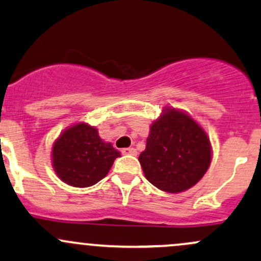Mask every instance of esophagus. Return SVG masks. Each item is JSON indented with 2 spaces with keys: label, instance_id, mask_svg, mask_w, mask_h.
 Segmentation results:
<instances>
[{
  "label": "esophagus",
  "instance_id": "34e87169",
  "mask_svg": "<svg viewBox=\"0 0 261 261\" xmlns=\"http://www.w3.org/2000/svg\"><path fill=\"white\" fill-rule=\"evenodd\" d=\"M121 153L122 154H131V156H136L137 151L135 150V148H133V147H126V148H122Z\"/></svg>",
  "mask_w": 261,
  "mask_h": 261
}]
</instances>
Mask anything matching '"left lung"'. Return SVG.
I'll use <instances>...</instances> for the list:
<instances>
[{
  "label": "left lung",
  "instance_id": "left-lung-1",
  "mask_svg": "<svg viewBox=\"0 0 261 261\" xmlns=\"http://www.w3.org/2000/svg\"><path fill=\"white\" fill-rule=\"evenodd\" d=\"M211 156L210 140L203 128L186 114L168 109L151 126L139 161L154 187L178 193L202 178Z\"/></svg>",
  "mask_w": 261,
  "mask_h": 261
}]
</instances>
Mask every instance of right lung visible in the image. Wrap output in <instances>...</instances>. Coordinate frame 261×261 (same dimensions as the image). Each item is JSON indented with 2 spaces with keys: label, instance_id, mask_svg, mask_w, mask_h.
I'll return each mask as SVG.
<instances>
[{
  "label": "right lung",
  "instance_id": "1",
  "mask_svg": "<svg viewBox=\"0 0 261 261\" xmlns=\"http://www.w3.org/2000/svg\"><path fill=\"white\" fill-rule=\"evenodd\" d=\"M53 167L63 182L89 187L107 176L120 153L87 124L71 126L53 146Z\"/></svg>",
  "mask_w": 261,
  "mask_h": 261
}]
</instances>
